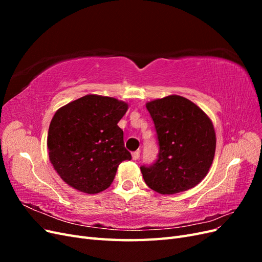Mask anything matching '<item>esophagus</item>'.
I'll use <instances>...</instances> for the list:
<instances>
[{
    "mask_svg": "<svg viewBox=\"0 0 262 262\" xmlns=\"http://www.w3.org/2000/svg\"><path fill=\"white\" fill-rule=\"evenodd\" d=\"M139 157H140V152H139V150H136V152L132 153V160L133 161H138Z\"/></svg>",
    "mask_w": 262,
    "mask_h": 262,
    "instance_id": "34e87169",
    "label": "esophagus"
}]
</instances>
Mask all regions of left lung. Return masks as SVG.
Masks as SVG:
<instances>
[{
    "instance_id": "1",
    "label": "left lung",
    "mask_w": 262,
    "mask_h": 262,
    "mask_svg": "<svg viewBox=\"0 0 262 262\" xmlns=\"http://www.w3.org/2000/svg\"><path fill=\"white\" fill-rule=\"evenodd\" d=\"M157 133L160 153L149 167L142 166L145 184L161 194L195 187L208 175L216 147L209 116L179 95L146 102Z\"/></svg>"
}]
</instances>
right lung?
Returning <instances> with one entry per match:
<instances>
[{
	"mask_svg": "<svg viewBox=\"0 0 262 262\" xmlns=\"http://www.w3.org/2000/svg\"><path fill=\"white\" fill-rule=\"evenodd\" d=\"M125 101L90 94L62 106L49 125V160L62 180L78 191H104L118 166L130 161L118 122L128 110Z\"/></svg>",
	"mask_w": 262,
	"mask_h": 262,
	"instance_id": "right-lung-1",
	"label": "right lung"
}]
</instances>
